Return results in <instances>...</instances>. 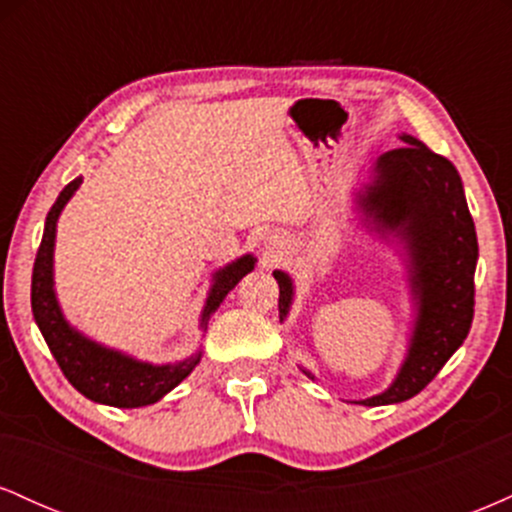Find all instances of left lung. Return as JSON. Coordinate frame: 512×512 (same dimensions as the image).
<instances>
[{
  "label": "left lung",
  "instance_id": "8db88e82",
  "mask_svg": "<svg viewBox=\"0 0 512 512\" xmlns=\"http://www.w3.org/2000/svg\"><path fill=\"white\" fill-rule=\"evenodd\" d=\"M404 146L378 158V178L363 207L385 228L407 238L419 293V322L397 380L383 395L363 399L366 407L395 404L419 395L460 349L474 317L477 231L464 199L462 180L445 156L402 134ZM279 317L291 305V279L274 272ZM310 375V373H308Z\"/></svg>",
  "mask_w": 512,
  "mask_h": 512
}]
</instances>
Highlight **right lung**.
Segmentation results:
<instances>
[{
  "label": "right lung",
  "instance_id": "1",
  "mask_svg": "<svg viewBox=\"0 0 512 512\" xmlns=\"http://www.w3.org/2000/svg\"><path fill=\"white\" fill-rule=\"evenodd\" d=\"M81 185V178L69 182L60 192L57 202L52 204L45 219L43 240H40L38 255L33 264L31 279V308L33 317L48 342L57 366L62 368L64 378L72 383L81 395L93 399V402L110 404V407L134 409L146 407L161 399L166 392L180 385L192 368L199 363V356H190L178 366H151V363H139L134 358H127L117 351L103 349V346L88 342L79 332H74L67 325L57 305L55 291H52V248H55V226L57 216L69 197L74 195L76 187ZM255 267L252 257H240L238 262L228 264L216 274V284L209 293L207 308L202 313V327L207 325L209 315L219 308V303L226 298V293L243 279L250 269Z\"/></svg>",
  "mask_w": 512,
  "mask_h": 512
}]
</instances>
